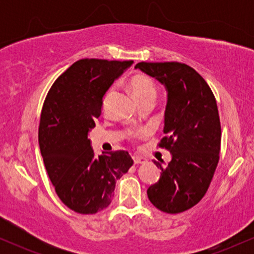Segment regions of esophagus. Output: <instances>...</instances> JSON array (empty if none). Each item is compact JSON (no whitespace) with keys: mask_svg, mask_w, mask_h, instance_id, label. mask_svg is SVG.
<instances>
[{"mask_svg":"<svg viewBox=\"0 0 254 254\" xmlns=\"http://www.w3.org/2000/svg\"><path fill=\"white\" fill-rule=\"evenodd\" d=\"M133 162H135V165H141V164H144V162H147V159L136 155L133 156Z\"/></svg>","mask_w":254,"mask_h":254,"instance_id":"esophagus-1","label":"esophagus"}]
</instances>
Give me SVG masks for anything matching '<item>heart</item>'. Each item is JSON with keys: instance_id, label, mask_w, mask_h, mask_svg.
Masks as SVG:
<instances>
[{"instance_id": "1", "label": "heart", "mask_w": 254, "mask_h": 254, "mask_svg": "<svg viewBox=\"0 0 254 254\" xmlns=\"http://www.w3.org/2000/svg\"><path fill=\"white\" fill-rule=\"evenodd\" d=\"M129 86H130L131 92H132L133 97H135L138 104L145 103V101H155L156 88L149 78L138 75V76L131 78ZM112 93H113V88H110L109 92L106 93L104 104H106L107 99L110 98V95L112 94Z\"/></svg>"}]
</instances>
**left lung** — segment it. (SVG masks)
<instances>
[{
  "instance_id": "8db88e82",
  "label": "left lung",
  "mask_w": 254,
  "mask_h": 254,
  "mask_svg": "<svg viewBox=\"0 0 254 254\" xmlns=\"http://www.w3.org/2000/svg\"><path fill=\"white\" fill-rule=\"evenodd\" d=\"M136 69L156 78L167 90L164 135L159 145L171 161L159 182L148 188L154 206L167 214L183 212L208 191L218 164L221 124L210 87L191 66L179 62L137 63Z\"/></svg>"
}]
</instances>
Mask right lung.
<instances>
[{"mask_svg": "<svg viewBox=\"0 0 254 254\" xmlns=\"http://www.w3.org/2000/svg\"><path fill=\"white\" fill-rule=\"evenodd\" d=\"M132 61L84 58L55 81L40 116V153L57 196L78 214H95L112 202L116 182L133 165L129 153L95 156L88 138L106 92Z\"/></svg>", "mask_w": 254, "mask_h": 254, "instance_id": "1", "label": "right lung"}]
</instances>
